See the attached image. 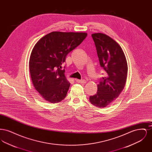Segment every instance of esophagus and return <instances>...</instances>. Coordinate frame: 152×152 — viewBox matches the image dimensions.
I'll return each instance as SVG.
<instances>
[{"label":"esophagus","instance_id":"34e87169","mask_svg":"<svg viewBox=\"0 0 152 152\" xmlns=\"http://www.w3.org/2000/svg\"><path fill=\"white\" fill-rule=\"evenodd\" d=\"M77 83H80V84H85L86 83V80H76Z\"/></svg>","mask_w":152,"mask_h":152}]
</instances>
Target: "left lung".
Returning a JSON list of instances; mask_svg holds the SVG:
<instances>
[{"instance_id": "8db88e82", "label": "left lung", "mask_w": 152, "mask_h": 152, "mask_svg": "<svg viewBox=\"0 0 152 152\" xmlns=\"http://www.w3.org/2000/svg\"><path fill=\"white\" fill-rule=\"evenodd\" d=\"M101 68L105 76L97 85V92L89 97L94 106L105 108L121 94L126 81L128 65L121 47L110 37L101 33L92 35Z\"/></svg>"}]
</instances>
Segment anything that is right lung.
<instances>
[{"label": "right lung", "mask_w": 152, "mask_h": 152, "mask_svg": "<svg viewBox=\"0 0 152 152\" xmlns=\"http://www.w3.org/2000/svg\"><path fill=\"white\" fill-rule=\"evenodd\" d=\"M87 36L85 32H52L35 45L29 58V71L34 86L45 100L58 103L65 99L70 83L61 65Z\"/></svg>", "instance_id": "1"}]
</instances>
